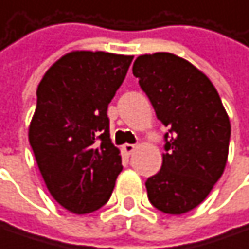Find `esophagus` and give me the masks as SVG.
<instances>
[{"mask_svg": "<svg viewBox=\"0 0 249 249\" xmlns=\"http://www.w3.org/2000/svg\"><path fill=\"white\" fill-rule=\"evenodd\" d=\"M123 152L126 153V155H132L135 150H136V144H129V143H126V144H123Z\"/></svg>", "mask_w": 249, "mask_h": 249, "instance_id": "1", "label": "esophagus"}]
</instances>
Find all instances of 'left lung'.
I'll return each instance as SVG.
<instances>
[{
    "label": "left lung",
    "mask_w": 249,
    "mask_h": 249,
    "mask_svg": "<svg viewBox=\"0 0 249 249\" xmlns=\"http://www.w3.org/2000/svg\"><path fill=\"white\" fill-rule=\"evenodd\" d=\"M165 135L162 168L146 180L147 198L159 211H192L222 176L231 123L211 80L188 60L171 53L139 55L133 64Z\"/></svg>",
    "instance_id": "left-lung-1"
}]
</instances>
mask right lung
Segmentation results:
<instances>
[{
    "label": "right lung",
    "instance_id": "1",
    "mask_svg": "<svg viewBox=\"0 0 249 249\" xmlns=\"http://www.w3.org/2000/svg\"><path fill=\"white\" fill-rule=\"evenodd\" d=\"M132 60L105 51H71L47 70L37 87L28 140L48 192L73 213L102 208L123 169L120 150L110 140L107 107Z\"/></svg>",
    "mask_w": 249,
    "mask_h": 249
}]
</instances>
